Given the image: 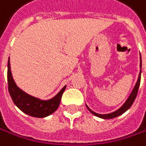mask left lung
I'll return each mask as SVG.
<instances>
[{
    "label": "left lung",
    "instance_id": "obj_1",
    "mask_svg": "<svg viewBox=\"0 0 146 146\" xmlns=\"http://www.w3.org/2000/svg\"><path fill=\"white\" fill-rule=\"evenodd\" d=\"M141 68H142V60H141V56H140V72H139V74H138V78H137V83H136V85H135L132 92L131 93L130 96L128 97V99L126 100V102H124V104L122 106L120 109H118L117 110H115V111H114L112 113H110V114H98V113H95L93 110H91L88 107V106H87V108L90 111V113H92L95 116L100 117V118H102V119H112V118H115V117H117V116L121 115L124 112H126L131 107V105L133 104V102H134V101H135V99L137 97V91H138L139 85H140V78H141Z\"/></svg>",
    "mask_w": 146,
    "mask_h": 146
}]
</instances>
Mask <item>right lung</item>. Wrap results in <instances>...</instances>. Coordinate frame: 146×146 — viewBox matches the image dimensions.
Instances as JSON below:
<instances>
[{"label": "right lung", "mask_w": 146, "mask_h": 146, "mask_svg": "<svg viewBox=\"0 0 146 146\" xmlns=\"http://www.w3.org/2000/svg\"><path fill=\"white\" fill-rule=\"evenodd\" d=\"M8 85L9 94L16 107L23 113L33 117H38V118L46 117L57 110L62 94L66 88V86H65L54 97L49 100H41L25 93L17 87L13 79L10 70L9 58L8 61Z\"/></svg>", "instance_id": "obj_1"}]
</instances>
